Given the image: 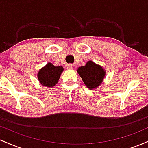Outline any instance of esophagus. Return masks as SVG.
Here are the masks:
<instances>
[{
  "instance_id": "obj_1",
  "label": "esophagus",
  "mask_w": 148,
  "mask_h": 148,
  "mask_svg": "<svg viewBox=\"0 0 148 148\" xmlns=\"http://www.w3.org/2000/svg\"><path fill=\"white\" fill-rule=\"evenodd\" d=\"M68 67H69V68L70 69H72L74 67V64H68Z\"/></svg>"
}]
</instances>
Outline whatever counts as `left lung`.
<instances>
[{"label": "left lung", "mask_w": 148, "mask_h": 148, "mask_svg": "<svg viewBox=\"0 0 148 148\" xmlns=\"http://www.w3.org/2000/svg\"><path fill=\"white\" fill-rule=\"evenodd\" d=\"M77 72L86 87L91 90L101 86L106 76V70L92 60H88L86 65L79 67Z\"/></svg>", "instance_id": "1"}]
</instances>
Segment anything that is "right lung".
Wrapping results in <instances>:
<instances>
[{
	"label": "right lung",
	"mask_w": 148,
	"mask_h": 148,
	"mask_svg": "<svg viewBox=\"0 0 148 148\" xmlns=\"http://www.w3.org/2000/svg\"><path fill=\"white\" fill-rule=\"evenodd\" d=\"M64 69L62 66H54L51 62H48L42 67L37 73V79L42 86L52 88L57 84Z\"/></svg>",
	"instance_id": "right-lung-1"
}]
</instances>
